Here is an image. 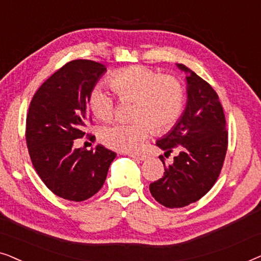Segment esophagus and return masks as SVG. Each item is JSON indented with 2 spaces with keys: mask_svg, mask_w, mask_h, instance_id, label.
Segmentation results:
<instances>
[{
  "mask_svg": "<svg viewBox=\"0 0 261 261\" xmlns=\"http://www.w3.org/2000/svg\"><path fill=\"white\" fill-rule=\"evenodd\" d=\"M130 156V158H134V159H138V160H146L147 159V155H145V154H133V153H130V154H128Z\"/></svg>",
  "mask_w": 261,
  "mask_h": 261,
  "instance_id": "34e87169",
  "label": "esophagus"
}]
</instances>
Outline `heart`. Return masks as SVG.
<instances>
[{
    "mask_svg": "<svg viewBox=\"0 0 261 261\" xmlns=\"http://www.w3.org/2000/svg\"><path fill=\"white\" fill-rule=\"evenodd\" d=\"M110 87L121 101H134L132 123H114L103 128V144L122 152H135L151 137L154 127L167 130L179 119L184 106V88L176 77L160 76L148 67L134 65L110 77ZM91 113L101 120L114 115V98L101 87L91 90L88 98Z\"/></svg>",
    "mask_w": 261,
    "mask_h": 261,
    "instance_id": "b5f03b06",
    "label": "heart"
}]
</instances>
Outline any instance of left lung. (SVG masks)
Instances as JSON below:
<instances>
[{"mask_svg": "<svg viewBox=\"0 0 261 261\" xmlns=\"http://www.w3.org/2000/svg\"><path fill=\"white\" fill-rule=\"evenodd\" d=\"M187 73V106L169 133L156 141L165 151L179 149L172 164H165L160 179L149 184L156 202L166 208H183L202 198L220 176L228 145L226 117L216 91L183 64Z\"/></svg>", "mask_w": 261, "mask_h": 261, "instance_id": "left-lung-1", "label": "left lung"}]
</instances>
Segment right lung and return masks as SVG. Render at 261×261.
<instances>
[{
	"instance_id": "1",
	"label": "right lung",
	"mask_w": 261,
	"mask_h": 261,
	"mask_svg": "<svg viewBox=\"0 0 261 261\" xmlns=\"http://www.w3.org/2000/svg\"><path fill=\"white\" fill-rule=\"evenodd\" d=\"M106 71L94 60H72L46 80L31 101L26 141L32 164L46 187L64 199L92 197L105 184L116 156L102 145L90 151L73 147L90 121L89 95Z\"/></svg>"
}]
</instances>
